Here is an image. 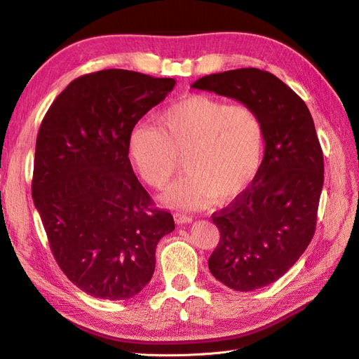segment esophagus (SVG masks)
<instances>
[{
	"label": "esophagus",
	"mask_w": 359,
	"mask_h": 359,
	"mask_svg": "<svg viewBox=\"0 0 359 359\" xmlns=\"http://www.w3.org/2000/svg\"><path fill=\"white\" fill-rule=\"evenodd\" d=\"M173 219H175V223L184 224V223H190L193 220V217L187 215V214H182V212H175L173 214Z\"/></svg>",
	"instance_id": "obj_1"
}]
</instances>
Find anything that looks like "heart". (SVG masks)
Returning <instances> with one entry per match:
<instances>
[{"instance_id": "heart-1", "label": "heart", "mask_w": 359, "mask_h": 359, "mask_svg": "<svg viewBox=\"0 0 359 359\" xmlns=\"http://www.w3.org/2000/svg\"><path fill=\"white\" fill-rule=\"evenodd\" d=\"M265 145L264 119L253 106L193 94L160 112L156 126L133 128L128 154L144 181L158 190L182 157L187 172L163 201L191 210L241 194L262 166Z\"/></svg>"}]
</instances>
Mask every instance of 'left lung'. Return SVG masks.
<instances>
[{
  "instance_id": "obj_1",
  "label": "left lung",
  "mask_w": 359,
  "mask_h": 359,
  "mask_svg": "<svg viewBox=\"0 0 359 359\" xmlns=\"http://www.w3.org/2000/svg\"><path fill=\"white\" fill-rule=\"evenodd\" d=\"M191 86L253 106L264 119V163L252 184L212 214L220 241L208 266L233 290L265 287L293 266L316 229L323 153L311 114L277 76L253 67L203 76Z\"/></svg>"
}]
</instances>
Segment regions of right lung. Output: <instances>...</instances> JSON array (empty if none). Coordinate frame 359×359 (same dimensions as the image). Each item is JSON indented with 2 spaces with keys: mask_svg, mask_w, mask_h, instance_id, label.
<instances>
[{
  "mask_svg": "<svg viewBox=\"0 0 359 359\" xmlns=\"http://www.w3.org/2000/svg\"><path fill=\"white\" fill-rule=\"evenodd\" d=\"M175 86L109 69L67 85L43 118L31 193L58 266L100 299H128L154 274L156 247L175 229L128 158V137Z\"/></svg>",
  "mask_w": 359,
  "mask_h": 359,
  "instance_id": "obj_1",
  "label": "right lung"
}]
</instances>
